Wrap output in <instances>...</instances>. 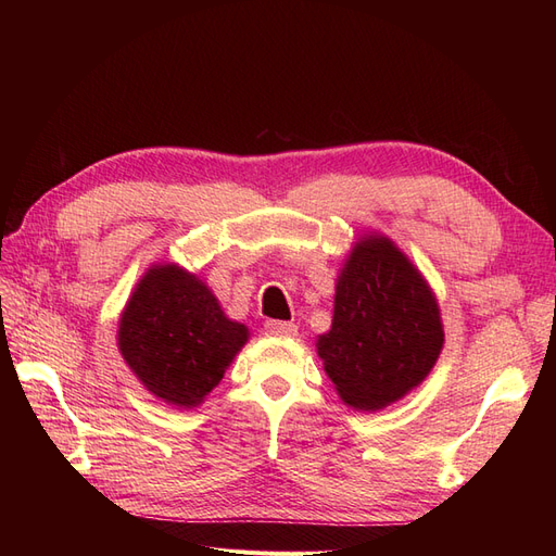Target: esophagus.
<instances>
[{
  "label": "esophagus",
  "mask_w": 556,
  "mask_h": 556,
  "mask_svg": "<svg viewBox=\"0 0 556 556\" xmlns=\"http://www.w3.org/2000/svg\"><path fill=\"white\" fill-rule=\"evenodd\" d=\"M264 329H266V333L280 336V339H292V336H296V325L294 323H282V319H266Z\"/></svg>",
  "instance_id": "1"
}]
</instances>
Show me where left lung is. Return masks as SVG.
Returning a JSON list of instances; mask_svg holds the SVG:
<instances>
[{
    "instance_id": "1",
    "label": "left lung",
    "mask_w": 556,
    "mask_h": 556,
    "mask_svg": "<svg viewBox=\"0 0 556 556\" xmlns=\"http://www.w3.org/2000/svg\"><path fill=\"white\" fill-rule=\"evenodd\" d=\"M443 341L439 301L413 262L380 233L359 239L315 343L339 396L357 410L390 406L429 376Z\"/></svg>"
}]
</instances>
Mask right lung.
Here are the masks:
<instances>
[{
    "instance_id": "right-lung-1",
    "label": "right lung",
    "mask_w": 556,
    "mask_h": 556,
    "mask_svg": "<svg viewBox=\"0 0 556 556\" xmlns=\"http://www.w3.org/2000/svg\"><path fill=\"white\" fill-rule=\"evenodd\" d=\"M206 282L178 264H155L137 282L117 327V348L146 390L194 408L248 341Z\"/></svg>"
}]
</instances>
